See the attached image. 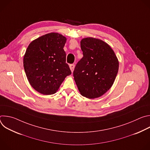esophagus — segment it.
I'll return each instance as SVG.
<instances>
[{
    "label": "esophagus",
    "instance_id": "1",
    "mask_svg": "<svg viewBox=\"0 0 150 150\" xmlns=\"http://www.w3.org/2000/svg\"><path fill=\"white\" fill-rule=\"evenodd\" d=\"M69 67H70V69H71L72 72H73L74 68H75V65H74V64H71V65H69Z\"/></svg>",
    "mask_w": 150,
    "mask_h": 150
}]
</instances>
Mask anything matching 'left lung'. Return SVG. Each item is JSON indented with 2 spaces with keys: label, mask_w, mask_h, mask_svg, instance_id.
I'll use <instances>...</instances> for the list:
<instances>
[{
  "label": "left lung",
  "mask_w": 150,
  "mask_h": 150,
  "mask_svg": "<svg viewBox=\"0 0 150 150\" xmlns=\"http://www.w3.org/2000/svg\"><path fill=\"white\" fill-rule=\"evenodd\" d=\"M83 57L76 63L73 75L82 96L95 98L112 86L119 69L115 52L106 42L95 38L81 41Z\"/></svg>",
  "instance_id": "left-lung-1"
}]
</instances>
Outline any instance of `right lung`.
Here are the masks:
<instances>
[{
  "label": "right lung",
  "instance_id": "1",
  "mask_svg": "<svg viewBox=\"0 0 150 150\" xmlns=\"http://www.w3.org/2000/svg\"><path fill=\"white\" fill-rule=\"evenodd\" d=\"M66 40L60 34L49 33L33 41L27 49L24 70L31 86L41 94H54L71 74L63 50Z\"/></svg>",
  "mask_w": 150,
  "mask_h": 150
}]
</instances>
